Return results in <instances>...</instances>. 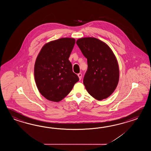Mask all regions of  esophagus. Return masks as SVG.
<instances>
[{
    "mask_svg": "<svg viewBox=\"0 0 151 151\" xmlns=\"http://www.w3.org/2000/svg\"><path fill=\"white\" fill-rule=\"evenodd\" d=\"M78 76L79 77V80H81V78H82V74L81 73H79V74H78Z\"/></svg>",
    "mask_w": 151,
    "mask_h": 151,
    "instance_id": "1",
    "label": "esophagus"
}]
</instances>
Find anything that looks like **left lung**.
Listing matches in <instances>:
<instances>
[{"label": "left lung", "instance_id": "8db88e82", "mask_svg": "<svg viewBox=\"0 0 151 151\" xmlns=\"http://www.w3.org/2000/svg\"><path fill=\"white\" fill-rule=\"evenodd\" d=\"M76 43L87 59L88 68L83 80L87 91L98 100L107 98L119 82L116 55L107 44L96 38H81Z\"/></svg>", "mask_w": 151, "mask_h": 151}]
</instances>
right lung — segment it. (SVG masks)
<instances>
[{"mask_svg": "<svg viewBox=\"0 0 151 151\" xmlns=\"http://www.w3.org/2000/svg\"><path fill=\"white\" fill-rule=\"evenodd\" d=\"M76 40L62 38L42 46L35 60L34 74L38 91L46 99L59 102L68 96L79 78L68 58Z\"/></svg>", "mask_w": 151, "mask_h": 151, "instance_id": "1", "label": "right lung"}]
</instances>
